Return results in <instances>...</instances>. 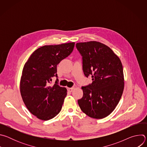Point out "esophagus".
I'll use <instances>...</instances> for the list:
<instances>
[{"instance_id":"34e87169","label":"esophagus","mask_w":147,"mask_h":147,"mask_svg":"<svg viewBox=\"0 0 147 147\" xmlns=\"http://www.w3.org/2000/svg\"><path fill=\"white\" fill-rule=\"evenodd\" d=\"M74 89V87H71V88H68V91L70 92H71L73 91V90Z\"/></svg>"}]
</instances>
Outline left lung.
Here are the masks:
<instances>
[{
	"mask_svg": "<svg viewBox=\"0 0 147 147\" xmlns=\"http://www.w3.org/2000/svg\"><path fill=\"white\" fill-rule=\"evenodd\" d=\"M82 56V70L92 82L82 87L83 96L78 100L81 111L90 117L99 119L109 115L121 97L124 87L121 60L107 45L92 40L76 44Z\"/></svg>",
	"mask_w": 147,
	"mask_h": 147,
	"instance_id": "obj_1",
	"label": "left lung"
}]
</instances>
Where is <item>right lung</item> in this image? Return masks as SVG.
<instances>
[{"label":"right lung","mask_w":147,"mask_h":147,"mask_svg":"<svg viewBox=\"0 0 147 147\" xmlns=\"http://www.w3.org/2000/svg\"><path fill=\"white\" fill-rule=\"evenodd\" d=\"M74 42L45 45L35 50L25 63L20 79V93L28 110L39 119L48 120L61 111L67 89L55 84L57 65L73 51Z\"/></svg>","instance_id":"add662e5"}]
</instances>
